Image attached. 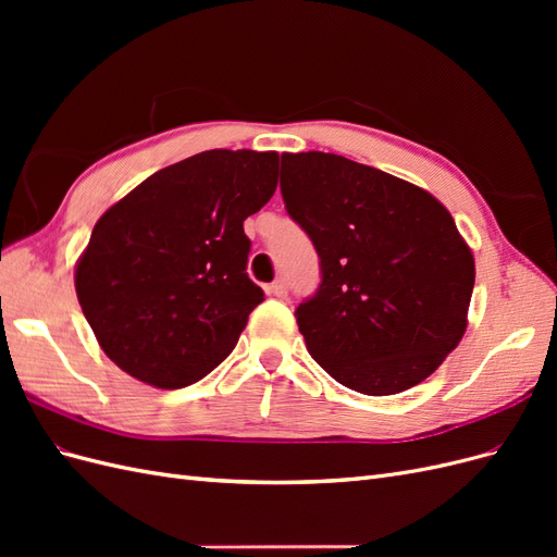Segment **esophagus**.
<instances>
[{
  "label": "esophagus",
  "mask_w": 557,
  "mask_h": 557,
  "mask_svg": "<svg viewBox=\"0 0 557 557\" xmlns=\"http://www.w3.org/2000/svg\"><path fill=\"white\" fill-rule=\"evenodd\" d=\"M269 293H272L278 299H285V297H288V285H285L283 278H278V281H274L272 285H269Z\"/></svg>",
  "instance_id": "34e87169"
}]
</instances>
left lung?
Here are the masks:
<instances>
[{
    "label": "left lung",
    "mask_w": 557,
    "mask_h": 557,
    "mask_svg": "<svg viewBox=\"0 0 557 557\" xmlns=\"http://www.w3.org/2000/svg\"><path fill=\"white\" fill-rule=\"evenodd\" d=\"M281 193L320 258L297 307L311 358L362 395L425 381L467 330L474 256L440 199L344 156L283 153Z\"/></svg>",
    "instance_id": "8db88e82"
}]
</instances>
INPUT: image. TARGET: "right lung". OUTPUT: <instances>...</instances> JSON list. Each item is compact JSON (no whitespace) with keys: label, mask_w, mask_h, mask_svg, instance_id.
Returning <instances> with one entry per match:
<instances>
[{"label":"right lung","mask_w":557,"mask_h":557,"mask_svg":"<svg viewBox=\"0 0 557 557\" xmlns=\"http://www.w3.org/2000/svg\"><path fill=\"white\" fill-rule=\"evenodd\" d=\"M278 153L205 150L164 166L99 218L76 262L83 315L129 376L176 391L205 379L264 299L244 221L276 190Z\"/></svg>","instance_id":"obj_1"}]
</instances>
